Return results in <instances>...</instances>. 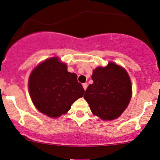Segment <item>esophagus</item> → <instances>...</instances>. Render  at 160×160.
Returning a JSON list of instances; mask_svg holds the SVG:
<instances>
[{"label":"esophagus","instance_id":"obj_1","mask_svg":"<svg viewBox=\"0 0 160 160\" xmlns=\"http://www.w3.org/2000/svg\"><path fill=\"white\" fill-rule=\"evenodd\" d=\"M82 86H83V88L85 89V90L87 89V88H88V84L87 83L82 84Z\"/></svg>","mask_w":160,"mask_h":160}]
</instances>
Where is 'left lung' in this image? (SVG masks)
I'll use <instances>...</instances> for the list:
<instances>
[{
  "label": "left lung",
  "instance_id": "8db88e82",
  "mask_svg": "<svg viewBox=\"0 0 160 160\" xmlns=\"http://www.w3.org/2000/svg\"><path fill=\"white\" fill-rule=\"evenodd\" d=\"M91 78L94 83L88 85L84 95L91 112L103 120L119 117L132 98V83L127 72L109 62L106 67L95 69Z\"/></svg>",
  "mask_w": 160,
  "mask_h": 160
}]
</instances>
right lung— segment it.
<instances>
[{"instance_id":"1","label":"right lung","mask_w":160,"mask_h":160,"mask_svg":"<svg viewBox=\"0 0 160 160\" xmlns=\"http://www.w3.org/2000/svg\"><path fill=\"white\" fill-rule=\"evenodd\" d=\"M28 90L35 107L53 118L67 112L72 104L85 93L76 74L69 72L66 64L57 57L44 61L32 71Z\"/></svg>"}]
</instances>
